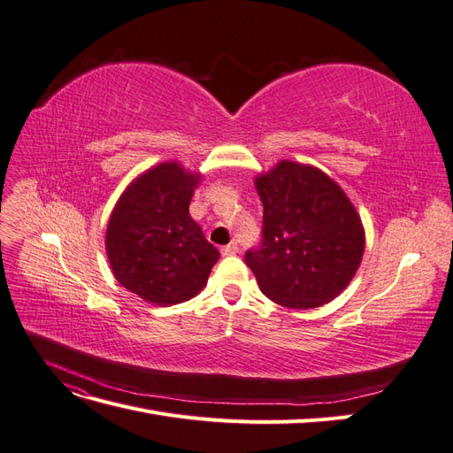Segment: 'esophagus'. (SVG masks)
<instances>
[{"mask_svg": "<svg viewBox=\"0 0 453 453\" xmlns=\"http://www.w3.org/2000/svg\"><path fill=\"white\" fill-rule=\"evenodd\" d=\"M221 253H223L225 257H230V255H236V253H240V248H238V243H236V242H232V243L225 245V248L221 250Z\"/></svg>", "mask_w": 453, "mask_h": 453, "instance_id": "1", "label": "esophagus"}]
</instances>
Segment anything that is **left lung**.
Returning <instances> with one entry per match:
<instances>
[{
  "label": "left lung",
  "instance_id": "obj_1",
  "mask_svg": "<svg viewBox=\"0 0 453 453\" xmlns=\"http://www.w3.org/2000/svg\"><path fill=\"white\" fill-rule=\"evenodd\" d=\"M263 202V243L245 265L270 300L310 310L334 300L357 272L365 228L342 187L319 168L293 160L255 177Z\"/></svg>",
  "mask_w": 453,
  "mask_h": 453
}]
</instances>
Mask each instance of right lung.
Returning a JSON list of instances; mask_svg holds the SVG:
<instances>
[{
    "label": "right lung",
    "instance_id": "obj_1",
    "mask_svg": "<svg viewBox=\"0 0 453 453\" xmlns=\"http://www.w3.org/2000/svg\"><path fill=\"white\" fill-rule=\"evenodd\" d=\"M202 173L177 160L160 162L125 188L109 215L105 253L115 280L149 304L172 306L196 296L219 260L188 213Z\"/></svg>",
    "mask_w": 453,
    "mask_h": 453
}]
</instances>
